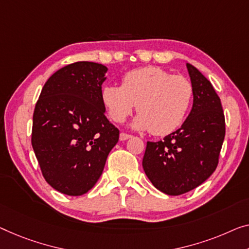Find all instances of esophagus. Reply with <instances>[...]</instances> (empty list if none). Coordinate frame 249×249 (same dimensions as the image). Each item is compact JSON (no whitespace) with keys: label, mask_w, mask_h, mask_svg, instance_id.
Segmentation results:
<instances>
[{"label":"esophagus","mask_w":249,"mask_h":249,"mask_svg":"<svg viewBox=\"0 0 249 249\" xmlns=\"http://www.w3.org/2000/svg\"><path fill=\"white\" fill-rule=\"evenodd\" d=\"M131 137H132L131 134H127V133H124V132H122L121 134H120V140H121V141L128 140V139H131Z\"/></svg>","instance_id":"obj_1"}]
</instances>
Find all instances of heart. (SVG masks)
Wrapping results in <instances>:
<instances>
[{
    "label": "heart",
    "mask_w": 249,
    "mask_h": 249,
    "mask_svg": "<svg viewBox=\"0 0 249 249\" xmlns=\"http://www.w3.org/2000/svg\"><path fill=\"white\" fill-rule=\"evenodd\" d=\"M194 94L188 78L159 67H145L126 73L122 86H104L102 102L116 123L124 122L137 105L135 127L150 129L154 135H168L183 124Z\"/></svg>",
    "instance_id": "obj_1"
}]
</instances>
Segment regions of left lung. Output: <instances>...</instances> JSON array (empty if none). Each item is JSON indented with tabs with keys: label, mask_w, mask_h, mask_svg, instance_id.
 I'll list each match as a JSON object with an SVG mask.
<instances>
[{
	"label": "left lung",
	"mask_w": 249,
	"mask_h": 249,
	"mask_svg": "<svg viewBox=\"0 0 249 249\" xmlns=\"http://www.w3.org/2000/svg\"><path fill=\"white\" fill-rule=\"evenodd\" d=\"M194 86V105L176 132L159 142H147L143 169L159 190L180 196L209 178L219 162L226 124L220 98L207 78L187 64Z\"/></svg>",
	"instance_id": "8db88e82"
}]
</instances>
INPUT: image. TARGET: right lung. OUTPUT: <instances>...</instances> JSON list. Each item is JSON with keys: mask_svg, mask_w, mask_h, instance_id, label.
I'll use <instances>...</instances> for the list:
<instances>
[{"mask_svg": "<svg viewBox=\"0 0 249 249\" xmlns=\"http://www.w3.org/2000/svg\"><path fill=\"white\" fill-rule=\"evenodd\" d=\"M107 68L78 61L55 71L33 112L31 143L44 180L67 196L88 192L102 176L120 137L105 116L102 85Z\"/></svg>", "mask_w": 249, "mask_h": 249, "instance_id": "add662e5", "label": "right lung"}]
</instances>
